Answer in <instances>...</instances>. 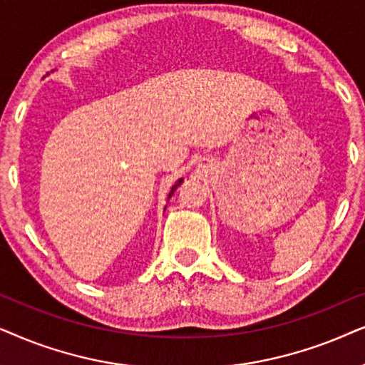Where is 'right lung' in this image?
Segmentation results:
<instances>
[{"instance_id":"add662e5","label":"right lung","mask_w":365,"mask_h":365,"mask_svg":"<svg viewBox=\"0 0 365 365\" xmlns=\"http://www.w3.org/2000/svg\"><path fill=\"white\" fill-rule=\"evenodd\" d=\"M183 182V178H180L178 180V182L177 183H175V185L172 187V190H170V193H168V200H170V197H172L173 195V193H175V190H177V187H180V183H182ZM165 208H167V205H165Z\"/></svg>"}]
</instances>
